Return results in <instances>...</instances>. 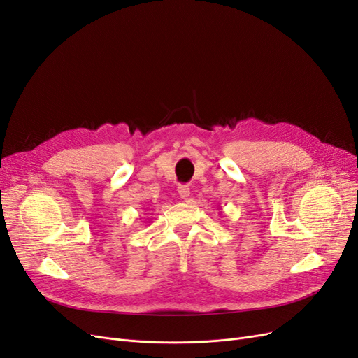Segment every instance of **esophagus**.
I'll return each instance as SVG.
<instances>
[{
  "label": "esophagus",
  "mask_w": 358,
  "mask_h": 358,
  "mask_svg": "<svg viewBox=\"0 0 358 358\" xmlns=\"http://www.w3.org/2000/svg\"><path fill=\"white\" fill-rule=\"evenodd\" d=\"M178 192H179V197L183 200H188L189 197V188L188 185H179L178 187Z\"/></svg>",
  "instance_id": "obj_1"
}]
</instances>
